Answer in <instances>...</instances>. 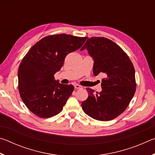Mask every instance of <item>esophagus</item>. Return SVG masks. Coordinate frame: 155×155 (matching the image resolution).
<instances>
[{"label": "esophagus", "instance_id": "obj_1", "mask_svg": "<svg viewBox=\"0 0 155 155\" xmlns=\"http://www.w3.org/2000/svg\"><path fill=\"white\" fill-rule=\"evenodd\" d=\"M74 88L76 89V90H78V89H82L83 87H81V86L79 85H74Z\"/></svg>", "mask_w": 155, "mask_h": 155}]
</instances>
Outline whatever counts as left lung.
I'll use <instances>...</instances> for the list:
<instances>
[{"label":"left lung","instance_id":"obj_1","mask_svg":"<svg viewBox=\"0 0 155 155\" xmlns=\"http://www.w3.org/2000/svg\"><path fill=\"white\" fill-rule=\"evenodd\" d=\"M87 49L94 63V75L103 72L101 92L87 88L88 98L81 103L86 114L100 121H109L125 111L136 90L135 68L127 54L114 41L93 37L81 51Z\"/></svg>","mask_w":155,"mask_h":155}]
</instances>
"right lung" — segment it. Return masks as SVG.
I'll list each match as a JSON object with an SVG mask.
<instances>
[{"label": "right lung", "mask_w": 155, "mask_h": 155, "mask_svg": "<svg viewBox=\"0 0 155 155\" xmlns=\"http://www.w3.org/2000/svg\"><path fill=\"white\" fill-rule=\"evenodd\" d=\"M87 38L57 34L46 36L30 48L19 65L18 90L34 114L48 118L59 114L74 86L54 80L68 54L79 49Z\"/></svg>", "instance_id": "obj_1"}]
</instances>
